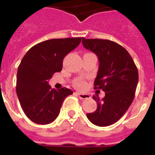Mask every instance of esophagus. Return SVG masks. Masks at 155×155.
<instances>
[{"label": "esophagus", "mask_w": 155, "mask_h": 155, "mask_svg": "<svg viewBox=\"0 0 155 155\" xmlns=\"http://www.w3.org/2000/svg\"><path fill=\"white\" fill-rule=\"evenodd\" d=\"M78 97H80L81 99H87L90 97V95L88 94H81V93H78Z\"/></svg>", "instance_id": "obj_1"}]
</instances>
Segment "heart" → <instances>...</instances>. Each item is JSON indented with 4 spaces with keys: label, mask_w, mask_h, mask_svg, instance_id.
<instances>
[{
    "label": "heart",
    "mask_w": 155,
    "mask_h": 155,
    "mask_svg": "<svg viewBox=\"0 0 155 155\" xmlns=\"http://www.w3.org/2000/svg\"><path fill=\"white\" fill-rule=\"evenodd\" d=\"M74 86L78 89H84L86 86V83L82 80H77L74 82Z\"/></svg>",
    "instance_id": "heart-1"
}]
</instances>
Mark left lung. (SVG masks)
I'll use <instances>...</instances> for the list:
<instances>
[{"label":"left lung","instance_id":"obj_1","mask_svg":"<svg viewBox=\"0 0 155 155\" xmlns=\"http://www.w3.org/2000/svg\"><path fill=\"white\" fill-rule=\"evenodd\" d=\"M82 44L98 58L94 89L105 92L102 99L94 95L97 110L87 114V117L99 127L111 125L124 115L134 100L138 82L137 67L127 50L115 42L82 38Z\"/></svg>","mask_w":155,"mask_h":155}]
</instances>
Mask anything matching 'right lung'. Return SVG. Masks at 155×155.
I'll return each mask as SVG.
<instances>
[{
	"instance_id": "1",
	"label": "right lung",
	"mask_w": 155,
	"mask_h": 155,
	"mask_svg": "<svg viewBox=\"0 0 155 155\" xmlns=\"http://www.w3.org/2000/svg\"><path fill=\"white\" fill-rule=\"evenodd\" d=\"M81 41V38L48 40L32 47L21 60L17 74V95L27 117L36 124L53 122L65 97L73 94L66 87L52 89L48 81L62 70L64 57Z\"/></svg>"
}]
</instances>
